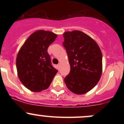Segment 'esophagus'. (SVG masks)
Returning <instances> with one entry per match:
<instances>
[{"instance_id": "34e87169", "label": "esophagus", "mask_w": 124, "mask_h": 124, "mask_svg": "<svg viewBox=\"0 0 124 124\" xmlns=\"http://www.w3.org/2000/svg\"><path fill=\"white\" fill-rule=\"evenodd\" d=\"M57 67H58V68H60V67H61V63H58V65H57Z\"/></svg>"}]
</instances>
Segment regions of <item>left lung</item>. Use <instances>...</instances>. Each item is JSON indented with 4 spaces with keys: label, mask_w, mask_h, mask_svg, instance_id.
<instances>
[{
    "label": "left lung",
    "mask_w": 124,
    "mask_h": 124,
    "mask_svg": "<svg viewBox=\"0 0 124 124\" xmlns=\"http://www.w3.org/2000/svg\"><path fill=\"white\" fill-rule=\"evenodd\" d=\"M70 72L64 78L68 89L83 94L96 86L102 73V53L95 41L79 31L63 33Z\"/></svg>",
    "instance_id": "left-lung-1"
}]
</instances>
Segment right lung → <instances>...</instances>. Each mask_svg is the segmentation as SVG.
I'll return each mask as SVG.
<instances>
[{
  "label": "right lung",
  "instance_id": "obj_1",
  "mask_svg": "<svg viewBox=\"0 0 124 124\" xmlns=\"http://www.w3.org/2000/svg\"><path fill=\"white\" fill-rule=\"evenodd\" d=\"M57 35L49 31H38L27 39L16 59L18 76L28 89L40 92L49 87L57 72L47 50Z\"/></svg>",
  "mask_w": 124,
  "mask_h": 124
}]
</instances>
